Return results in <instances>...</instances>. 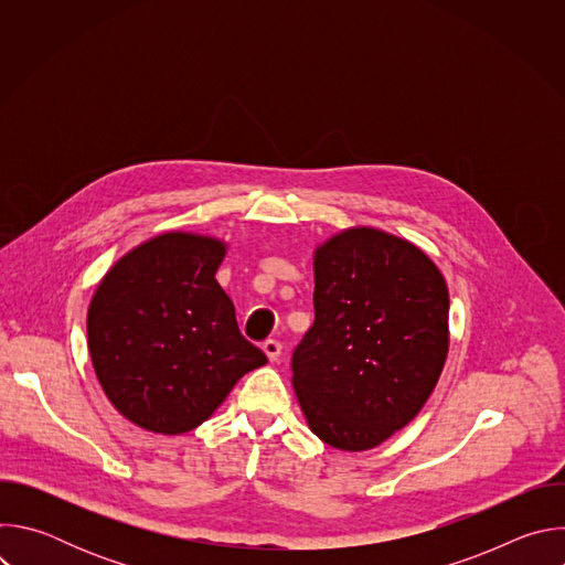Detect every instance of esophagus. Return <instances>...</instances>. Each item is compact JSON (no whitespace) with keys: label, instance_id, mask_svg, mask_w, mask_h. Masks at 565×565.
Returning <instances> with one entry per match:
<instances>
[{"label":"esophagus","instance_id":"1","mask_svg":"<svg viewBox=\"0 0 565 565\" xmlns=\"http://www.w3.org/2000/svg\"><path fill=\"white\" fill-rule=\"evenodd\" d=\"M264 353L268 355L270 362H277L279 355H281V344L277 340H266L264 342Z\"/></svg>","mask_w":565,"mask_h":565}]
</instances>
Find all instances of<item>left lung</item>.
Segmentation results:
<instances>
[{
  "label": "left lung",
  "instance_id": "left-lung-1",
  "mask_svg": "<svg viewBox=\"0 0 565 565\" xmlns=\"http://www.w3.org/2000/svg\"><path fill=\"white\" fill-rule=\"evenodd\" d=\"M315 321L292 353V386L327 445L364 451L407 427L449 349V292L414 244L351 227L315 250Z\"/></svg>",
  "mask_w": 565,
  "mask_h": 565
}]
</instances>
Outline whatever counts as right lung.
I'll return each instance as SVG.
<instances>
[{"instance_id": "1", "label": "right lung", "mask_w": 565, "mask_h": 565, "mask_svg": "<svg viewBox=\"0 0 565 565\" xmlns=\"http://www.w3.org/2000/svg\"><path fill=\"white\" fill-rule=\"evenodd\" d=\"M225 244L212 236H153L103 277L87 317L89 353L111 405L153 434L207 420L232 386L268 362L238 331L214 279Z\"/></svg>"}]
</instances>
